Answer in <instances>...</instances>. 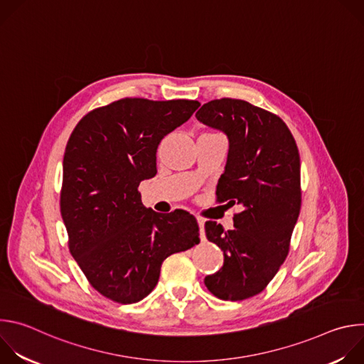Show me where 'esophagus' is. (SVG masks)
<instances>
[{
  "instance_id": "1",
  "label": "esophagus",
  "mask_w": 364,
  "mask_h": 364,
  "mask_svg": "<svg viewBox=\"0 0 364 364\" xmlns=\"http://www.w3.org/2000/svg\"><path fill=\"white\" fill-rule=\"evenodd\" d=\"M197 223H198V228H200V237H201V240H204L205 239V236H204V223H205V220L203 218H197Z\"/></svg>"
}]
</instances>
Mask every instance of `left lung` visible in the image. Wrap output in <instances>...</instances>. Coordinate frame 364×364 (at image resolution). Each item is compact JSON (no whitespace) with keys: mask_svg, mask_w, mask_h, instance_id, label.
<instances>
[{"mask_svg":"<svg viewBox=\"0 0 364 364\" xmlns=\"http://www.w3.org/2000/svg\"><path fill=\"white\" fill-rule=\"evenodd\" d=\"M196 118L226 134L228 161L216 194L242 210L228 232L205 222V236L223 250L225 262L204 284L220 299H246L265 289L288 255L301 209L298 148L279 117L246 100H210Z\"/></svg>","mask_w":364,"mask_h":364,"instance_id":"left-lung-1","label":"left lung"}]
</instances>
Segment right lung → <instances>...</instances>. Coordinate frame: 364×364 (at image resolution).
I'll return each instance as SVG.
<instances>
[{
    "instance_id": "add662e5",
    "label": "right lung",
    "mask_w": 364,
    "mask_h": 364,
    "mask_svg": "<svg viewBox=\"0 0 364 364\" xmlns=\"http://www.w3.org/2000/svg\"><path fill=\"white\" fill-rule=\"evenodd\" d=\"M197 100L125 97L73 129L63 157L60 213L69 249L90 285L132 304L159 282L164 259L198 245L193 215L154 212L138 186L157 174L161 139L190 119Z\"/></svg>"
}]
</instances>
